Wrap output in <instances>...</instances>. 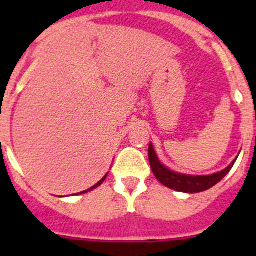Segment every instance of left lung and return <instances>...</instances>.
Instances as JSON below:
<instances>
[{"instance_id": "8db88e82", "label": "left lung", "mask_w": 256, "mask_h": 256, "mask_svg": "<svg viewBox=\"0 0 256 256\" xmlns=\"http://www.w3.org/2000/svg\"><path fill=\"white\" fill-rule=\"evenodd\" d=\"M148 160H150L151 169H152V173L156 180L168 188L178 192H184V194H198V192L212 188V186H216V183L220 182L227 176L228 172L232 169L234 162H236V159H234L226 169L218 172V173L209 174V176H192V174L178 173V172H174L169 169L168 166H165L160 162L155 150H154L152 144H150V146H148Z\"/></svg>"}]
</instances>
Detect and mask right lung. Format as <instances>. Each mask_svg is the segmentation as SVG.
I'll return each instance as SVG.
<instances>
[{
    "instance_id": "add662e5",
    "label": "right lung",
    "mask_w": 256,
    "mask_h": 256,
    "mask_svg": "<svg viewBox=\"0 0 256 256\" xmlns=\"http://www.w3.org/2000/svg\"><path fill=\"white\" fill-rule=\"evenodd\" d=\"M106 177H108V173H106V176H105V177H104V178H102V180H100V182H97V183H96V184H94V186H92V187H91V188H88V190H87V191L79 192V194H76V195H82V194H86V192H88V191H92V190H94V188H96V187H98V186H100V184H102V182H104V180H106Z\"/></svg>"
}]
</instances>
